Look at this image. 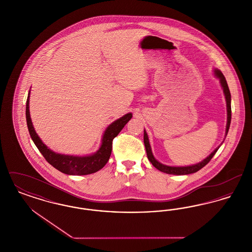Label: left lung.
<instances>
[{
    "mask_svg": "<svg viewBox=\"0 0 252 252\" xmlns=\"http://www.w3.org/2000/svg\"><path fill=\"white\" fill-rule=\"evenodd\" d=\"M216 76L219 78L220 80V83L221 86L223 88V91H224V94L226 97V101H227V111H228V122H227V128H226V136L228 134V128H229V126H230V120H231V107H230V93H229V90H228V86L227 84V81H226V78L224 76V74L220 71L216 70L215 71ZM144 146H145V150H146V154H147V158L148 159L150 160V162L153 164L154 167H156L158 170L163 172V173H166V174H170V175H189V174H192V173H195L197 171H199L201 168H203L206 164H208L210 162V160L213 158V157L215 156L218 148L217 147L216 150L210 155L209 157H207L205 159H203L201 162L197 163V164H194V165H191V166H185V167H174V166H167V165H163L161 163H159L156 158L153 156L152 154V151H151V146L149 144V140H148V136L146 134L145 130H144Z\"/></svg>",
    "mask_w": 252,
    "mask_h": 252,
    "instance_id": "1",
    "label": "left lung"
}]
</instances>
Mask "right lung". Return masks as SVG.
Returning a JSON list of instances; mask_svg holds the SVG:
<instances>
[{
  "instance_id": "right-lung-1",
  "label": "right lung",
  "mask_w": 252,
  "mask_h": 252,
  "mask_svg": "<svg viewBox=\"0 0 252 252\" xmlns=\"http://www.w3.org/2000/svg\"><path fill=\"white\" fill-rule=\"evenodd\" d=\"M29 94L26 100V122L30 136L39 152L42 154V156L44 157V158L49 163L60 172L67 175L84 176L95 173L104 167L108 162L111 154L113 139L120 133L124 126L132 118L131 113H127L120 119L113 122L106 129L103 136L101 147L94 155L86 157L61 155L50 150L48 147L41 142V140L35 131L29 113Z\"/></svg>"
}]
</instances>
